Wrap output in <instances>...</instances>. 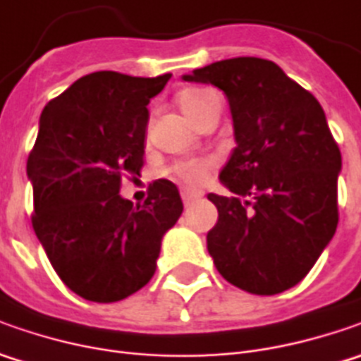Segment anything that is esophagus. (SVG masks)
<instances>
[{"mask_svg":"<svg viewBox=\"0 0 361 361\" xmlns=\"http://www.w3.org/2000/svg\"><path fill=\"white\" fill-rule=\"evenodd\" d=\"M180 199L185 204H190V202H195L197 199H201V192H197V190H180Z\"/></svg>","mask_w":361,"mask_h":361,"instance_id":"obj_1","label":"esophagus"}]
</instances>
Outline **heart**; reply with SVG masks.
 Listing matches in <instances>:
<instances>
[{
    "label": "heart",
    "instance_id": "obj_1",
    "mask_svg": "<svg viewBox=\"0 0 361 361\" xmlns=\"http://www.w3.org/2000/svg\"><path fill=\"white\" fill-rule=\"evenodd\" d=\"M211 96H215V94L204 90V88H187L178 94V104L188 118L195 120L201 114L207 102L211 100ZM173 176L188 187H199L207 178V166H202L199 162H180L173 169Z\"/></svg>",
    "mask_w": 361,
    "mask_h": 361
}]
</instances>
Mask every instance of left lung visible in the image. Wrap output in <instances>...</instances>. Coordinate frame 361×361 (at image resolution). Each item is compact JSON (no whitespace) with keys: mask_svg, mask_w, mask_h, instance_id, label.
<instances>
[{"mask_svg":"<svg viewBox=\"0 0 361 361\" xmlns=\"http://www.w3.org/2000/svg\"><path fill=\"white\" fill-rule=\"evenodd\" d=\"M213 84L231 106L235 150L211 192L207 233L216 271L235 287L275 295L298 285L338 229L341 154L313 94L261 58H231L183 76Z\"/></svg>","mask_w":361,"mask_h":361,"instance_id":"obj_1","label":"left lung"}]
</instances>
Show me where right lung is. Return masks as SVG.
I'll return each mask as SVG.
<instances>
[{
  "label": "right lung",
  "instance_id": "obj_1",
  "mask_svg": "<svg viewBox=\"0 0 361 361\" xmlns=\"http://www.w3.org/2000/svg\"><path fill=\"white\" fill-rule=\"evenodd\" d=\"M171 80L94 72L49 100L27 178L34 225L51 267L76 295L112 303L142 289L157 271L160 241L183 213L178 188L159 178L145 204L122 199L140 174L148 102Z\"/></svg>",
  "mask_w": 361,
  "mask_h": 361
}]
</instances>
